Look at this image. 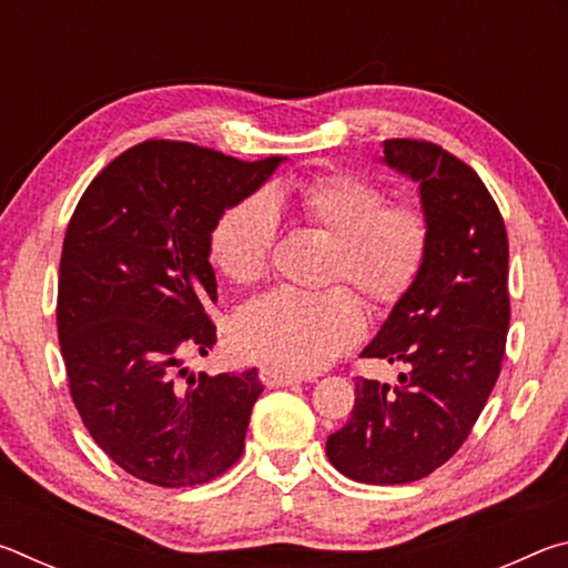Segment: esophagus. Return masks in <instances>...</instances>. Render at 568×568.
Returning <instances> with one entry per match:
<instances>
[{"label":"esophagus","instance_id":"1","mask_svg":"<svg viewBox=\"0 0 568 568\" xmlns=\"http://www.w3.org/2000/svg\"><path fill=\"white\" fill-rule=\"evenodd\" d=\"M261 381L267 388H281V386H293V383H303L307 378L295 376V373H287L281 368H273V365H265V368L261 371Z\"/></svg>","mask_w":568,"mask_h":568}]
</instances>
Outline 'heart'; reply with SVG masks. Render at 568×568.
Returning <instances> with one entry per match:
<instances>
[{"label": "heart", "mask_w": 568, "mask_h": 568, "mask_svg": "<svg viewBox=\"0 0 568 568\" xmlns=\"http://www.w3.org/2000/svg\"><path fill=\"white\" fill-rule=\"evenodd\" d=\"M301 215L335 243L331 277H345L376 305L406 295L428 253V220L416 205H388L376 182L353 172L325 175L295 192ZM277 233L267 195L225 210L210 235V257L230 283L265 273ZM363 311L345 287L323 293L273 291L250 301L235 321L240 351L291 373H311L361 338Z\"/></svg>", "instance_id": "obj_1"}]
</instances>
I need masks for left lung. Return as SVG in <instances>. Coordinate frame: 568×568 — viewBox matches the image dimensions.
Instances as JSON below:
<instances>
[{"mask_svg":"<svg viewBox=\"0 0 568 568\" xmlns=\"http://www.w3.org/2000/svg\"><path fill=\"white\" fill-rule=\"evenodd\" d=\"M381 162L418 185L428 253L363 358L400 363L396 386L358 378L351 420L325 454L343 476L398 486L456 454L501 373L508 237L480 178L444 148L386 140Z\"/></svg>","mask_w":568,"mask_h":568,"instance_id":"8db88e82","label":"left lung"}]
</instances>
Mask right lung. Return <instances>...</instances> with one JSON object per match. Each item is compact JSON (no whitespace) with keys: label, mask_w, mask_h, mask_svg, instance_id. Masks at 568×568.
<instances>
[{"label":"right lung","mask_w":568,"mask_h":568,"mask_svg":"<svg viewBox=\"0 0 568 568\" xmlns=\"http://www.w3.org/2000/svg\"><path fill=\"white\" fill-rule=\"evenodd\" d=\"M281 162L150 140L114 158L74 207L57 293L67 381L94 444L134 478L197 486L243 454L257 368L207 376L180 365L217 341L213 227Z\"/></svg>","instance_id":"add662e5"}]
</instances>
